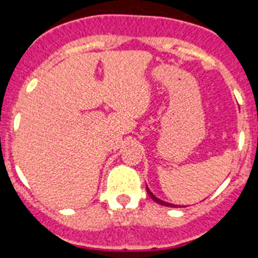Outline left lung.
I'll return each mask as SVG.
<instances>
[{
  "label": "left lung",
  "instance_id": "obj_1",
  "mask_svg": "<svg viewBox=\"0 0 258 258\" xmlns=\"http://www.w3.org/2000/svg\"><path fill=\"white\" fill-rule=\"evenodd\" d=\"M146 191H148V194H149V197H150V198L153 199V201L157 202V203H159V204H162V206H166V207H178V206H173V204H171V203H166V202L161 201V199H158L157 197L153 196V192L150 191L149 189H148V186H146Z\"/></svg>",
  "mask_w": 258,
  "mask_h": 258
}]
</instances>
